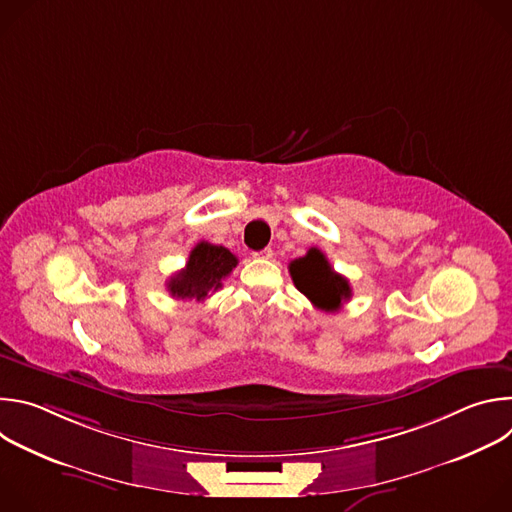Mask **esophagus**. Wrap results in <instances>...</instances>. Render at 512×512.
Listing matches in <instances>:
<instances>
[{
  "label": "esophagus",
  "mask_w": 512,
  "mask_h": 512,
  "mask_svg": "<svg viewBox=\"0 0 512 512\" xmlns=\"http://www.w3.org/2000/svg\"><path fill=\"white\" fill-rule=\"evenodd\" d=\"M253 257H257V259H271V257H273V251L267 247V249H263V251L253 253Z\"/></svg>",
  "instance_id": "34e87169"
}]
</instances>
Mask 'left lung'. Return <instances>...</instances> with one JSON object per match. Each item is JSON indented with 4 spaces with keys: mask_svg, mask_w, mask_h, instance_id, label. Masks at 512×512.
Masks as SVG:
<instances>
[{
    "mask_svg": "<svg viewBox=\"0 0 512 512\" xmlns=\"http://www.w3.org/2000/svg\"><path fill=\"white\" fill-rule=\"evenodd\" d=\"M289 275L302 294L324 312H338L352 298L348 279L336 273L326 255L316 247L289 263Z\"/></svg>",
    "mask_w": 512,
    "mask_h": 512,
    "instance_id": "8db88e82",
    "label": "left lung"
}]
</instances>
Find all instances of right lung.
<instances>
[{"label": "right lung", "instance_id": "right-lung-1", "mask_svg": "<svg viewBox=\"0 0 512 512\" xmlns=\"http://www.w3.org/2000/svg\"><path fill=\"white\" fill-rule=\"evenodd\" d=\"M239 259L223 245L200 241L188 257L184 269L168 281V291L176 300H204L223 287V279L231 275Z\"/></svg>", "mask_w": 512, "mask_h": 512}]
</instances>
